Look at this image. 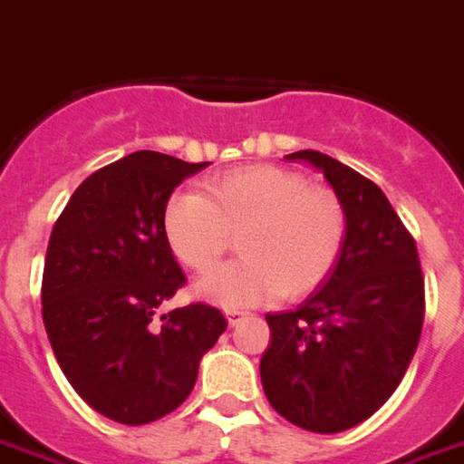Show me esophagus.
<instances>
[{
    "label": "esophagus",
    "instance_id": "1",
    "mask_svg": "<svg viewBox=\"0 0 464 464\" xmlns=\"http://www.w3.org/2000/svg\"><path fill=\"white\" fill-rule=\"evenodd\" d=\"M243 316H246V311H241V309H228V311H226V319H228V324H231V326H236V324L241 322Z\"/></svg>",
    "mask_w": 464,
    "mask_h": 464
}]
</instances>
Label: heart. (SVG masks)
I'll list each match as a JSON object with an SVG mask.
<instances>
[{
	"instance_id": "heart-1",
	"label": "heart",
	"mask_w": 464,
	"mask_h": 464,
	"mask_svg": "<svg viewBox=\"0 0 464 464\" xmlns=\"http://www.w3.org/2000/svg\"><path fill=\"white\" fill-rule=\"evenodd\" d=\"M238 231L241 258L196 281V294L223 309L314 291L344 248L346 213L332 190L276 165L236 168L208 180L203 193L183 190L165 203V241L193 271L216 264Z\"/></svg>"
}]
</instances>
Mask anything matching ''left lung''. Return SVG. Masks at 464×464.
Segmentation results:
<instances>
[{
  "instance_id": "obj_1",
  "label": "left lung",
  "mask_w": 464,
  "mask_h": 464,
  "mask_svg": "<svg viewBox=\"0 0 464 464\" xmlns=\"http://www.w3.org/2000/svg\"><path fill=\"white\" fill-rule=\"evenodd\" d=\"M286 160L324 173L344 206L346 238L299 309L266 314L261 384L288 422L334 435L369 420L397 390L420 344L424 278L414 238L382 188L316 150Z\"/></svg>"
}]
</instances>
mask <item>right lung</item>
Wrapping results in <instances>:
<instances>
[{
    "label": "right lung",
    "instance_id": "1",
    "mask_svg": "<svg viewBox=\"0 0 464 464\" xmlns=\"http://www.w3.org/2000/svg\"><path fill=\"white\" fill-rule=\"evenodd\" d=\"M206 165L155 150L125 155L82 180L52 228L42 276L52 352L74 392L120 424L178 410L226 332L208 304L155 319L186 284L165 241V203Z\"/></svg>",
    "mask_w": 464,
    "mask_h": 464
}]
</instances>
